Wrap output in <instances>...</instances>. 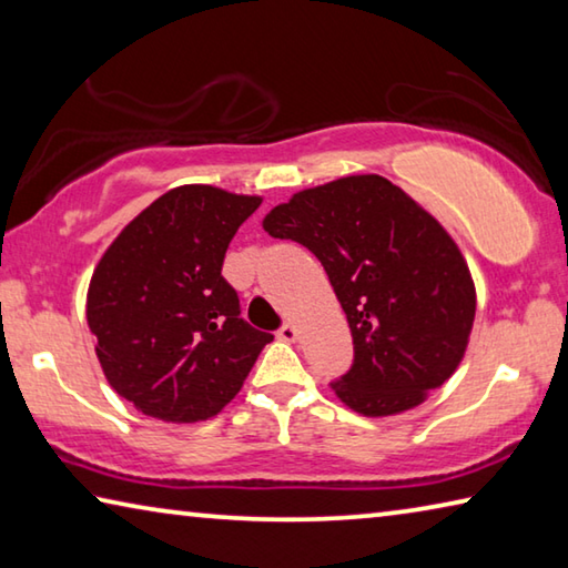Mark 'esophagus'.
Segmentation results:
<instances>
[{"mask_svg":"<svg viewBox=\"0 0 568 568\" xmlns=\"http://www.w3.org/2000/svg\"><path fill=\"white\" fill-rule=\"evenodd\" d=\"M297 335H301V331H297V325H293V323H285L283 328L277 331V338L285 341V343H295Z\"/></svg>","mask_w":568,"mask_h":568,"instance_id":"obj_1","label":"esophagus"}]
</instances>
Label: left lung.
<instances>
[{"label":"left lung","mask_w":568,"mask_h":568,"mask_svg":"<svg viewBox=\"0 0 568 568\" xmlns=\"http://www.w3.org/2000/svg\"><path fill=\"white\" fill-rule=\"evenodd\" d=\"M323 263L348 315L355 358L335 396L368 418L420 406L464 361L476 285L456 240L381 175H348L295 192L263 217Z\"/></svg>","instance_id":"left-lung-1"}]
</instances>
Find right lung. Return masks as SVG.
<instances>
[{
	"label": "right lung",
	"instance_id": "add662e5",
	"mask_svg": "<svg viewBox=\"0 0 568 568\" xmlns=\"http://www.w3.org/2000/svg\"><path fill=\"white\" fill-rule=\"evenodd\" d=\"M263 203L180 185L122 227L88 287V325L112 390L165 423L217 416L273 341L240 318L223 271L237 227Z\"/></svg>",
	"mask_w": 568,
	"mask_h": 568
}]
</instances>
